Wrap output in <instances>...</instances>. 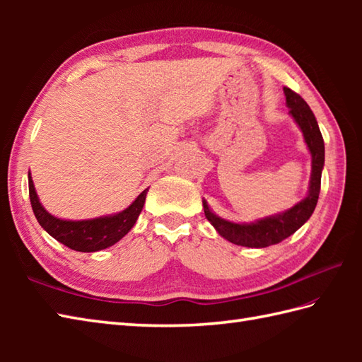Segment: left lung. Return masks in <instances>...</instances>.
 Masks as SVG:
<instances>
[{
    "label": "left lung",
    "instance_id": "obj_1",
    "mask_svg": "<svg viewBox=\"0 0 362 362\" xmlns=\"http://www.w3.org/2000/svg\"><path fill=\"white\" fill-rule=\"evenodd\" d=\"M283 91L284 96H286L289 115L294 118L300 130H302L305 143L308 146V151L311 153V179L308 194L294 206H291V209L279 214H272V216L261 218L253 222H243V224L219 218L218 214H214L210 210L205 199L202 201L205 218L216 228V232L224 240L236 245H243V247L261 249L281 243L292 233H296L311 218V214L317 205L322 169H324L325 163L324 138H322L316 117L311 112L310 105L305 103V99L288 87H284Z\"/></svg>",
    "mask_w": 362,
    "mask_h": 362
}]
</instances>
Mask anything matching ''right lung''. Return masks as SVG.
<instances>
[{
	"instance_id": "right-lung-1",
	"label": "right lung",
	"mask_w": 362,
	"mask_h": 362,
	"mask_svg": "<svg viewBox=\"0 0 362 362\" xmlns=\"http://www.w3.org/2000/svg\"><path fill=\"white\" fill-rule=\"evenodd\" d=\"M29 182V199L33 205V211L46 232L54 240L62 243L66 247L76 252H98L110 247L117 244L121 238H124L130 228L135 226V222L140 216L143 205L146 201L149 188H146L135 201L130 204L126 210L119 213L109 214V216L82 219V221H68L52 216L51 213L45 210L40 204V199L37 196L33 177L28 173Z\"/></svg>"
}]
</instances>
